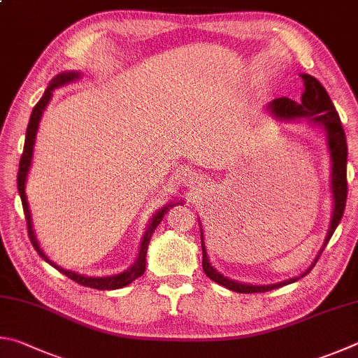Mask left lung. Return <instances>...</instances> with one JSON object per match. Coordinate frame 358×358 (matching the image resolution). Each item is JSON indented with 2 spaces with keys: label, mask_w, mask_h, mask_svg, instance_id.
<instances>
[{
  "label": "left lung",
  "mask_w": 358,
  "mask_h": 358,
  "mask_svg": "<svg viewBox=\"0 0 358 358\" xmlns=\"http://www.w3.org/2000/svg\"><path fill=\"white\" fill-rule=\"evenodd\" d=\"M300 77H302L303 86H305L300 102H294V100L287 97H280V99H275L272 103H268L267 110L272 113L273 117L280 119V121H297V119H300V121H306L310 125H313V127L321 129L325 134V138H327V146H329L330 160H331V180H330L331 198H334V212H331V220L329 224L327 236H325L322 247L316 255V258L313 259L311 266L306 268L303 273H300V277H294L273 285H248V283H241V281H236V280H229L210 264V261L208 258V252H206L204 233L201 228L199 231H201L203 271L212 281L224 286L229 291L241 292V294L266 292V291L277 289V287H281V286L291 285L299 278L305 277V275L315 267L319 256H321L325 245L329 243L330 237L334 236L338 223H340L343 217L344 208H346L348 144H346V135H344V130L341 125V119L338 116L335 106L331 103L327 91L324 90V86L308 73H300ZM199 227H201V223H199Z\"/></svg>",
  "instance_id": "8db88e82"
}]
</instances>
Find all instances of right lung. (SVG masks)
I'll return each mask as SVG.
<instances>
[{
  "instance_id": "obj_1",
  "label": "right lung",
  "mask_w": 358,
  "mask_h": 358,
  "mask_svg": "<svg viewBox=\"0 0 358 358\" xmlns=\"http://www.w3.org/2000/svg\"><path fill=\"white\" fill-rule=\"evenodd\" d=\"M81 72L77 71H71V72H61L56 75V77L52 78L50 81L48 87L43 92V96L41 97L39 102L36 103L33 108V113H31L28 127H27V136H24V146H23V154L20 159V165H18V174H17V189H18V195L22 198V204H23V212H24V218H27V224H28V236L29 241L33 243V247L37 253H39L41 258L45 259L50 266H53L56 271H59L61 273H64L67 278H71L73 281H77L81 286H87L92 287V289H102V291H110V289H121V287L130 285L131 281L140 278L141 275L146 271V253H148V247L150 242V237H152L155 228L159 227V223L162 222V218L165 217L166 212L174 208V206L182 204V199H178V201H171L163 206L162 209H159L150 218V222L148 224L146 231H144L143 239L140 243V252H138L136 261L131 264L127 271H124L117 275H110V277H87V275H81L72 271H66V268L59 267L56 262L50 261L48 256L42 252V248L39 245V241H37L34 228H33V218H31V210H29V204L27 199V193H24V187H27V178L31 168V160H33V150H34V143H36V135H37V129H39V122L42 117V113L45 110V106L48 105L50 99L53 96V91L56 87H61L69 83H73L81 78Z\"/></svg>"
}]
</instances>
